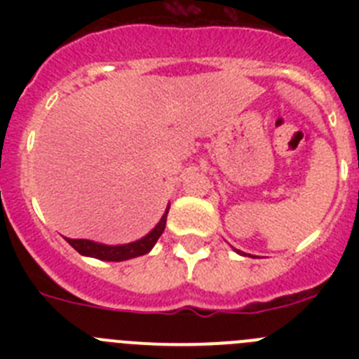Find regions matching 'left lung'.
Segmentation results:
<instances>
[{"label":"left lung","mask_w":359,"mask_h":359,"mask_svg":"<svg viewBox=\"0 0 359 359\" xmlns=\"http://www.w3.org/2000/svg\"><path fill=\"white\" fill-rule=\"evenodd\" d=\"M237 253H241V252H237Z\"/></svg>","instance_id":"8db88e82"}]
</instances>
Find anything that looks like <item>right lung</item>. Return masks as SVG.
<instances>
[{
    "instance_id": "1",
    "label": "right lung",
    "mask_w": 359,
    "mask_h": 359,
    "mask_svg": "<svg viewBox=\"0 0 359 359\" xmlns=\"http://www.w3.org/2000/svg\"><path fill=\"white\" fill-rule=\"evenodd\" d=\"M170 205L167 207L165 214L161 215L160 223L149 231L147 236L142 237V239L135 241V243L129 244H118V246H109V244H100L95 243V241L88 239H68L69 244L73 248L77 250L81 255L86 257H93V259H98V261H109V262H120V261H128V259H135V257L145 255L152 250V246L156 244V241L160 239V236L165 230V223H167V214H169Z\"/></svg>"
}]
</instances>
